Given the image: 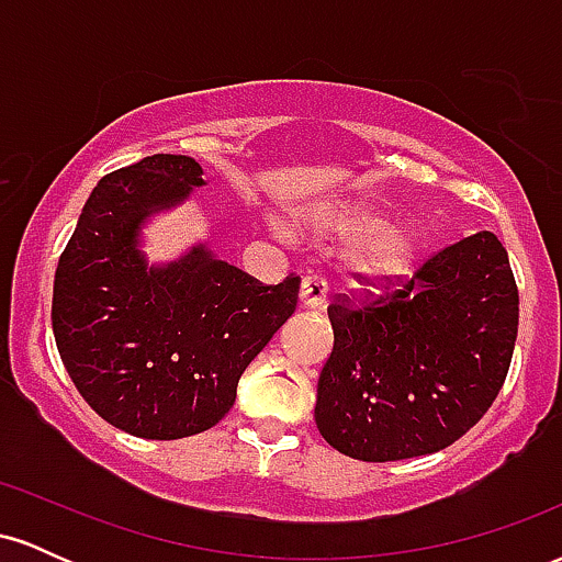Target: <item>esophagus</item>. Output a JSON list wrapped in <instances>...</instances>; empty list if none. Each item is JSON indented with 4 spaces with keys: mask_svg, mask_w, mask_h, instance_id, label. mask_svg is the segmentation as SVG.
Wrapping results in <instances>:
<instances>
[{
    "mask_svg": "<svg viewBox=\"0 0 562 562\" xmlns=\"http://www.w3.org/2000/svg\"><path fill=\"white\" fill-rule=\"evenodd\" d=\"M301 303L306 308H319L327 299V282L317 274H306L301 280V293H299Z\"/></svg>",
    "mask_w": 562,
    "mask_h": 562,
    "instance_id": "esophagus-1",
    "label": "esophagus"
}]
</instances>
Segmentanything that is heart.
<instances>
[{
    "instance_id": "1",
    "label": "heart",
    "mask_w": 562,
    "mask_h": 562,
    "mask_svg": "<svg viewBox=\"0 0 562 562\" xmlns=\"http://www.w3.org/2000/svg\"><path fill=\"white\" fill-rule=\"evenodd\" d=\"M325 232L353 243L348 269L364 285H393L415 269L417 235L412 229H391L389 218L370 205H348L322 222Z\"/></svg>"
}]
</instances>
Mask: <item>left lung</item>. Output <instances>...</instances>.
Returning <instances> with one entry per match:
<instances>
[{
    "label": "left lung",
    "mask_w": 562,
    "mask_h": 562,
    "mask_svg": "<svg viewBox=\"0 0 562 562\" xmlns=\"http://www.w3.org/2000/svg\"><path fill=\"white\" fill-rule=\"evenodd\" d=\"M370 288L327 306L335 346L317 385L319 434L362 462L447 449L486 415L513 362L518 285L507 250L483 229L380 295Z\"/></svg>",
    "instance_id": "1"
}]
</instances>
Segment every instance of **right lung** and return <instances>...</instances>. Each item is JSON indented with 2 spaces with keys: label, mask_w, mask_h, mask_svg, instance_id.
Wrapping results in <instances>:
<instances>
[{
  "label": "right lung",
  "mask_w": 562,
  "mask_h": 562,
  "mask_svg": "<svg viewBox=\"0 0 562 562\" xmlns=\"http://www.w3.org/2000/svg\"><path fill=\"white\" fill-rule=\"evenodd\" d=\"M198 184L195 160L164 153L102 177L55 272V344L76 391L105 423L153 441L214 428L299 306L301 277L263 285L205 248L145 267L142 218Z\"/></svg>",
  "instance_id": "obj_1"
}]
</instances>
